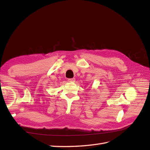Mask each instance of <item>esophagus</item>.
I'll use <instances>...</instances> for the list:
<instances>
[{
    "label": "esophagus",
    "instance_id": "esophagus-1",
    "mask_svg": "<svg viewBox=\"0 0 150 150\" xmlns=\"http://www.w3.org/2000/svg\"><path fill=\"white\" fill-rule=\"evenodd\" d=\"M68 81L69 82H74L75 81V79H68Z\"/></svg>",
    "mask_w": 150,
    "mask_h": 150
}]
</instances>
